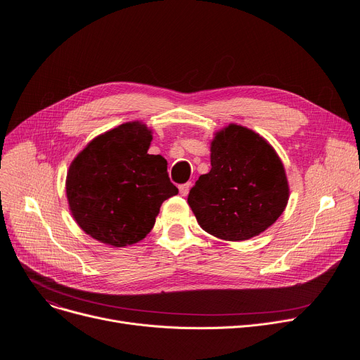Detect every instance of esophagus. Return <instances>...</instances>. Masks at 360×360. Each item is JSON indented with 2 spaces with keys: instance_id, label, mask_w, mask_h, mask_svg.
Instances as JSON below:
<instances>
[{
  "instance_id": "obj_1",
  "label": "esophagus",
  "mask_w": 360,
  "mask_h": 360,
  "mask_svg": "<svg viewBox=\"0 0 360 360\" xmlns=\"http://www.w3.org/2000/svg\"><path fill=\"white\" fill-rule=\"evenodd\" d=\"M190 188H191V184H190V182H186V184L179 185V193H181V195L186 197V195H188V193H190Z\"/></svg>"
}]
</instances>
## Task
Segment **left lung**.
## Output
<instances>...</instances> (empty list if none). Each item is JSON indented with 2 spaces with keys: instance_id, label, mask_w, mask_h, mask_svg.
<instances>
[{
  "instance_id": "obj_1",
  "label": "left lung",
  "mask_w": 360,
  "mask_h": 360,
  "mask_svg": "<svg viewBox=\"0 0 360 360\" xmlns=\"http://www.w3.org/2000/svg\"><path fill=\"white\" fill-rule=\"evenodd\" d=\"M212 169L188 194L198 224L224 240H247L280 217L289 185L274 148L254 131L231 124L212 141Z\"/></svg>"
}]
</instances>
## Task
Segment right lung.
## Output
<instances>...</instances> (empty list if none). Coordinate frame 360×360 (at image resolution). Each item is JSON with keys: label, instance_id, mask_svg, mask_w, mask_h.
I'll use <instances>...</instances> for the list:
<instances>
[{"label": "right lung", "instance_id": "right-lung-1", "mask_svg": "<svg viewBox=\"0 0 360 360\" xmlns=\"http://www.w3.org/2000/svg\"><path fill=\"white\" fill-rule=\"evenodd\" d=\"M151 131L127 122L90 141L70 166L67 198L80 228L112 247L132 245L153 229L165 200L178 194L167 162L148 155Z\"/></svg>", "mask_w": 360, "mask_h": 360}]
</instances>
